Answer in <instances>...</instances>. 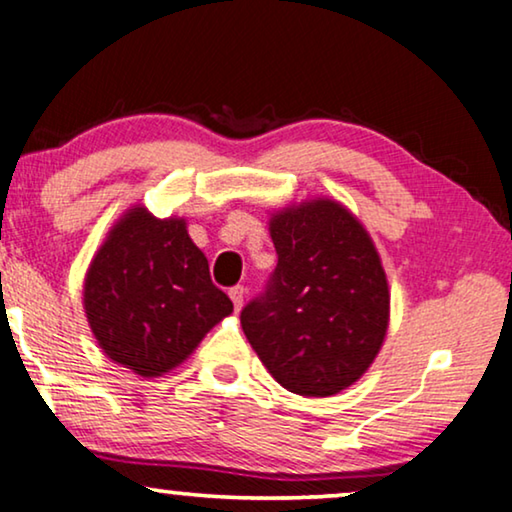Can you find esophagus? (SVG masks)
Masks as SVG:
<instances>
[{"label": "esophagus", "instance_id": "34e87169", "mask_svg": "<svg viewBox=\"0 0 512 512\" xmlns=\"http://www.w3.org/2000/svg\"><path fill=\"white\" fill-rule=\"evenodd\" d=\"M243 297H246V290H243V285H234L232 290H229V299L234 301V308H236V311H241V306H243Z\"/></svg>", "mask_w": 512, "mask_h": 512}]
</instances>
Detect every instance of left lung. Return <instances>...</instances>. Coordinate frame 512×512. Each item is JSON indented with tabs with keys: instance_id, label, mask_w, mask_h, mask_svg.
Wrapping results in <instances>:
<instances>
[{
	"instance_id": "1",
	"label": "left lung",
	"mask_w": 512,
	"mask_h": 512,
	"mask_svg": "<svg viewBox=\"0 0 512 512\" xmlns=\"http://www.w3.org/2000/svg\"><path fill=\"white\" fill-rule=\"evenodd\" d=\"M278 264L241 311L250 345L285 390L334 397L364 376L390 325V287L362 222L306 199L269 222Z\"/></svg>"
}]
</instances>
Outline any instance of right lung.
I'll return each instance as SVG.
<instances>
[{
    "label": "right lung",
    "instance_id": "1",
    "mask_svg": "<svg viewBox=\"0 0 512 512\" xmlns=\"http://www.w3.org/2000/svg\"><path fill=\"white\" fill-rule=\"evenodd\" d=\"M83 306L106 357L143 378L183 364L234 304L208 273L183 218L134 206L85 273Z\"/></svg>",
    "mask_w": 512,
    "mask_h": 512
}]
</instances>
